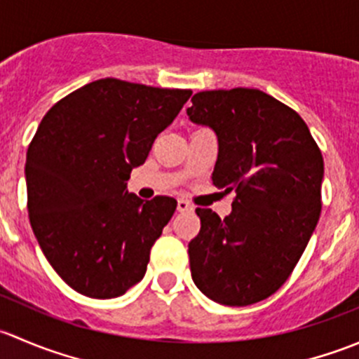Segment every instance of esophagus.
Instances as JSON below:
<instances>
[{
    "instance_id": "34e87169",
    "label": "esophagus",
    "mask_w": 359,
    "mask_h": 359,
    "mask_svg": "<svg viewBox=\"0 0 359 359\" xmlns=\"http://www.w3.org/2000/svg\"><path fill=\"white\" fill-rule=\"evenodd\" d=\"M193 210H194V206L191 205L189 201H186V200H179V201H177V212L186 213V212H193Z\"/></svg>"
}]
</instances>
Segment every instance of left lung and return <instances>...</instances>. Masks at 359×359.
<instances>
[{"label":"left lung","mask_w":359,"mask_h":359,"mask_svg":"<svg viewBox=\"0 0 359 359\" xmlns=\"http://www.w3.org/2000/svg\"><path fill=\"white\" fill-rule=\"evenodd\" d=\"M191 102V121L219 140L213 186L236 193L226 219L196 208L191 274L208 299L250 306L283 287L309 243L321 213L323 156L304 119L260 90H210Z\"/></svg>","instance_id":"8db88e82"}]
</instances>
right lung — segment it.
<instances>
[{"mask_svg": "<svg viewBox=\"0 0 359 359\" xmlns=\"http://www.w3.org/2000/svg\"><path fill=\"white\" fill-rule=\"evenodd\" d=\"M191 93L104 78L69 93L41 119L25 158L29 220L72 290L114 299L144 278L177 201L140 200L126 180Z\"/></svg>", "mask_w": 359, "mask_h": 359, "instance_id": "add662e5", "label": "right lung"}]
</instances>
